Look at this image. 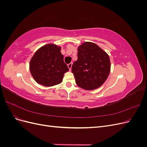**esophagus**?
Here are the masks:
<instances>
[{
  "instance_id": "1",
  "label": "esophagus",
  "mask_w": 147,
  "mask_h": 147,
  "mask_svg": "<svg viewBox=\"0 0 147 147\" xmlns=\"http://www.w3.org/2000/svg\"><path fill=\"white\" fill-rule=\"evenodd\" d=\"M68 67H69V70H71V69H72V63H69L68 65Z\"/></svg>"
}]
</instances>
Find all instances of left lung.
Returning a JSON list of instances; mask_svg holds the SVG:
<instances>
[{"label": "left lung", "instance_id": "1", "mask_svg": "<svg viewBox=\"0 0 147 147\" xmlns=\"http://www.w3.org/2000/svg\"><path fill=\"white\" fill-rule=\"evenodd\" d=\"M78 59L72 71L77 85L85 90H94L106 81L110 72L109 55L96 43L86 42L78 47Z\"/></svg>", "mask_w": 147, "mask_h": 147}]
</instances>
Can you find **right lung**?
Segmentation results:
<instances>
[{
    "label": "right lung",
    "instance_id": "obj_1",
    "mask_svg": "<svg viewBox=\"0 0 147 147\" xmlns=\"http://www.w3.org/2000/svg\"><path fill=\"white\" fill-rule=\"evenodd\" d=\"M61 47L54 43L42 46L30 59L29 70L33 78L44 86H53L63 82L69 68L64 62Z\"/></svg>",
    "mask_w": 147,
    "mask_h": 147
}]
</instances>
